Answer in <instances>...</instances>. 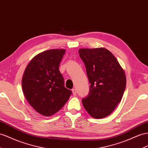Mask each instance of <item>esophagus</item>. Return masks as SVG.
Wrapping results in <instances>:
<instances>
[{
    "label": "esophagus",
    "mask_w": 148,
    "mask_h": 148,
    "mask_svg": "<svg viewBox=\"0 0 148 148\" xmlns=\"http://www.w3.org/2000/svg\"><path fill=\"white\" fill-rule=\"evenodd\" d=\"M72 92H73V94L74 96H76V90H75V89H72Z\"/></svg>",
    "instance_id": "esophagus-1"
}]
</instances>
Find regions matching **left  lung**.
Here are the masks:
<instances>
[{
  "label": "left lung",
  "instance_id": "1",
  "mask_svg": "<svg viewBox=\"0 0 148 148\" xmlns=\"http://www.w3.org/2000/svg\"><path fill=\"white\" fill-rule=\"evenodd\" d=\"M89 79L90 90L82 100L89 114L95 119L110 115L120 103L126 86L124 71L112 53L104 47L80 49Z\"/></svg>",
  "mask_w": 148,
  "mask_h": 148
}]
</instances>
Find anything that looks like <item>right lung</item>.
Segmentation results:
<instances>
[{
	"label": "right lung",
	"mask_w": 148,
	"mask_h": 148,
	"mask_svg": "<svg viewBox=\"0 0 148 148\" xmlns=\"http://www.w3.org/2000/svg\"><path fill=\"white\" fill-rule=\"evenodd\" d=\"M66 50L50 49L32 59L24 71L22 88L29 104L44 116L58 112L72 93L64 87L59 67Z\"/></svg>",
	"instance_id": "1"
}]
</instances>
